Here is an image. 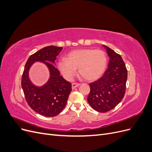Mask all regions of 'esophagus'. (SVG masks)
Segmentation results:
<instances>
[{"label": "esophagus", "mask_w": 152, "mask_h": 152, "mask_svg": "<svg viewBox=\"0 0 152 152\" xmlns=\"http://www.w3.org/2000/svg\"><path fill=\"white\" fill-rule=\"evenodd\" d=\"M80 85V84H79V83H77V82H73V83H72V88H73V89L75 88V87H79Z\"/></svg>", "instance_id": "1"}]
</instances>
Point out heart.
Listing matches in <instances>:
<instances>
[{
	"mask_svg": "<svg viewBox=\"0 0 152 152\" xmlns=\"http://www.w3.org/2000/svg\"><path fill=\"white\" fill-rule=\"evenodd\" d=\"M107 65V56L101 49H80L70 51L66 58L58 62V68L63 77L71 80L79 68V74L87 80H94L102 76Z\"/></svg>",
	"mask_w": 152,
	"mask_h": 152,
	"instance_id": "b5f03b06",
	"label": "heart"
}]
</instances>
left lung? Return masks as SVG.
Here are the masks:
<instances>
[{"instance_id":"1","label":"left lung","mask_w":152,"mask_h":152,"mask_svg":"<svg viewBox=\"0 0 152 152\" xmlns=\"http://www.w3.org/2000/svg\"><path fill=\"white\" fill-rule=\"evenodd\" d=\"M110 58L107 70L103 76L89 84L87 102L96 111L107 112L114 108L126 93L127 70L120 54L104 45Z\"/></svg>"}]
</instances>
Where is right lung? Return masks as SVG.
<instances>
[{
  "mask_svg": "<svg viewBox=\"0 0 152 152\" xmlns=\"http://www.w3.org/2000/svg\"><path fill=\"white\" fill-rule=\"evenodd\" d=\"M62 49V47L50 45L31 54L25 64L22 75L21 87L27 103L35 112L45 117H54L60 113L66 106L72 91L70 82L64 79L52 63ZM35 61L43 62L50 71L48 82L42 87L35 86L28 77L29 68Z\"/></svg>",
  "mask_w": 152,
  "mask_h": 152,
  "instance_id": "obj_1",
  "label": "right lung"
}]
</instances>
